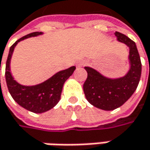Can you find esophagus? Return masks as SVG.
Instances as JSON below:
<instances>
[{
	"label": "esophagus",
	"instance_id": "1",
	"mask_svg": "<svg viewBox=\"0 0 150 150\" xmlns=\"http://www.w3.org/2000/svg\"><path fill=\"white\" fill-rule=\"evenodd\" d=\"M86 64V62H84V61H81V62H79L78 63V67H83Z\"/></svg>",
	"mask_w": 150,
	"mask_h": 150
}]
</instances>
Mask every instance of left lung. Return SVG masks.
<instances>
[{"label": "left lung", "instance_id": "1", "mask_svg": "<svg viewBox=\"0 0 150 150\" xmlns=\"http://www.w3.org/2000/svg\"><path fill=\"white\" fill-rule=\"evenodd\" d=\"M119 42L129 47L130 69L123 78L109 79L96 70L85 67L88 78L83 84L87 100L92 105L103 110H113L122 106L137 88L141 77L142 64L135 42L123 33L116 32Z\"/></svg>", "mask_w": 150, "mask_h": 150}]
</instances>
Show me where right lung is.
<instances>
[{
	"mask_svg": "<svg viewBox=\"0 0 150 150\" xmlns=\"http://www.w3.org/2000/svg\"><path fill=\"white\" fill-rule=\"evenodd\" d=\"M42 32H32L21 38L10 48L8 57L6 63V81L9 93L20 106L36 113L48 111L59 102L63 84L72 75L75 67L58 72L54 76L36 86H22L15 81L10 72V61L15 47L18 42L26 38L35 37Z\"/></svg>",
	"mask_w": 150,
	"mask_h": 150,
	"instance_id": "1",
	"label": "right lung"
}]
</instances>
